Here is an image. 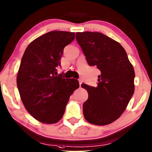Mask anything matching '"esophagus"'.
Listing matches in <instances>:
<instances>
[{"label": "esophagus", "instance_id": "1", "mask_svg": "<svg viewBox=\"0 0 152 152\" xmlns=\"http://www.w3.org/2000/svg\"><path fill=\"white\" fill-rule=\"evenodd\" d=\"M78 81H79V84H80V86H81V84H82V80H80V79H79Z\"/></svg>", "mask_w": 152, "mask_h": 152}]
</instances>
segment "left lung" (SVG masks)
<instances>
[{"label": "left lung", "instance_id": "obj_1", "mask_svg": "<svg viewBox=\"0 0 152 152\" xmlns=\"http://www.w3.org/2000/svg\"><path fill=\"white\" fill-rule=\"evenodd\" d=\"M76 40L90 66L100 70L96 87L82 84L88 98L83 104L86 121L107 125L119 118L134 93L135 71L124 47L98 32H78Z\"/></svg>", "mask_w": 152, "mask_h": 152}]
</instances>
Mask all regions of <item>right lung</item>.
Instances as JSON below:
<instances>
[{
  "label": "right lung",
  "mask_w": 152,
  "mask_h": 152,
  "mask_svg": "<svg viewBox=\"0 0 152 152\" xmlns=\"http://www.w3.org/2000/svg\"><path fill=\"white\" fill-rule=\"evenodd\" d=\"M75 33L54 31L31 42L21 58L17 84L26 110L37 121L55 124L61 119L69 98L79 88L75 79L57 75L64 47Z\"/></svg>",
  "instance_id": "add662e5"
}]
</instances>
